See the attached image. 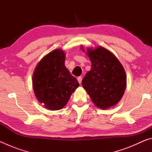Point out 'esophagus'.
<instances>
[{
	"mask_svg": "<svg viewBox=\"0 0 152 152\" xmlns=\"http://www.w3.org/2000/svg\"><path fill=\"white\" fill-rule=\"evenodd\" d=\"M77 80H78V82H79V84H81V82H82V77H78V78H77Z\"/></svg>",
	"mask_w": 152,
	"mask_h": 152,
	"instance_id": "1",
	"label": "esophagus"
}]
</instances>
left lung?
Here are the masks:
<instances>
[{
    "instance_id": "left-lung-1",
    "label": "left lung",
    "mask_w": 152,
    "mask_h": 152,
    "mask_svg": "<svg viewBox=\"0 0 152 152\" xmlns=\"http://www.w3.org/2000/svg\"><path fill=\"white\" fill-rule=\"evenodd\" d=\"M87 54L92 66L82 80V86L96 107L105 109L117 104L127 84L124 68L111 52L102 47L89 48Z\"/></svg>"
}]
</instances>
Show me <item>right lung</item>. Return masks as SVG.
<instances>
[{
    "instance_id": "add662e5",
    "label": "right lung",
    "mask_w": 152,
    "mask_h": 152,
    "mask_svg": "<svg viewBox=\"0 0 152 152\" xmlns=\"http://www.w3.org/2000/svg\"><path fill=\"white\" fill-rule=\"evenodd\" d=\"M64 61V51L55 50L39 61L33 73L35 96L50 110L62 109L79 86L78 80L66 68Z\"/></svg>"
}]
</instances>
